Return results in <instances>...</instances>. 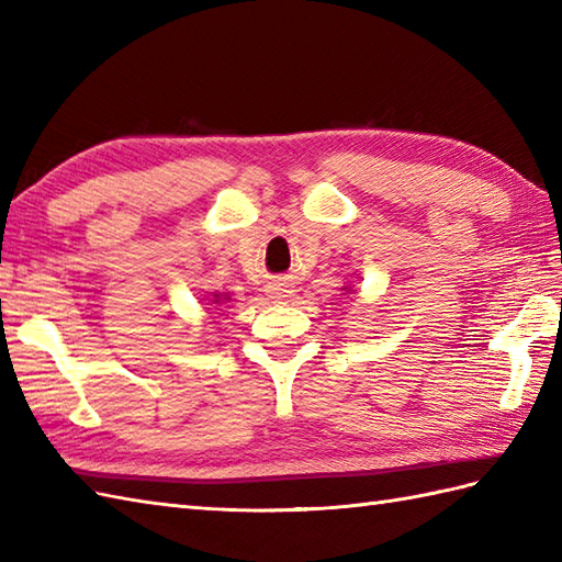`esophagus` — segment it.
<instances>
[{
    "mask_svg": "<svg viewBox=\"0 0 562 562\" xmlns=\"http://www.w3.org/2000/svg\"><path fill=\"white\" fill-rule=\"evenodd\" d=\"M270 294L274 296V300H280V296H288V294H284V290H280V288H272Z\"/></svg>",
    "mask_w": 562,
    "mask_h": 562,
    "instance_id": "obj_1",
    "label": "esophagus"
}]
</instances>
